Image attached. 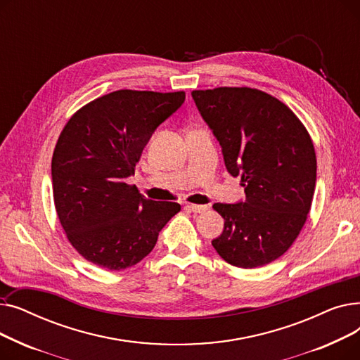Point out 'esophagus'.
Listing matches in <instances>:
<instances>
[{"mask_svg": "<svg viewBox=\"0 0 360 360\" xmlns=\"http://www.w3.org/2000/svg\"><path fill=\"white\" fill-rule=\"evenodd\" d=\"M185 207L193 213H204L207 209H209V205H202V204H186Z\"/></svg>", "mask_w": 360, "mask_h": 360, "instance_id": "obj_1", "label": "esophagus"}]
</instances>
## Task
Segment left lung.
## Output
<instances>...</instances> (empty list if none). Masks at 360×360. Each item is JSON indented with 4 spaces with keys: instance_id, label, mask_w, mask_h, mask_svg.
Instances as JSON below:
<instances>
[{
    "instance_id": "obj_1",
    "label": "left lung",
    "mask_w": 360,
    "mask_h": 360,
    "mask_svg": "<svg viewBox=\"0 0 360 360\" xmlns=\"http://www.w3.org/2000/svg\"><path fill=\"white\" fill-rule=\"evenodd\" d=\"M191 94L221 147L226 169L245 186V201L213 204L224 229L212 245L235 267L266 266L290 248L311 210L312 140L285 103L261 90L217 87Z\"/></svg>"
}]
</instances>
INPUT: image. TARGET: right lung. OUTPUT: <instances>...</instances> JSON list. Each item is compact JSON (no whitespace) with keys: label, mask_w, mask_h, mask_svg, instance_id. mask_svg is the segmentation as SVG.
<instances>
[{"label":"right lung","mask_w":360,"mask_h":360,"mask_svg":"<svg viewBox=\"0 0 360 360\" xmlns=\"http://www.w3.org/2000/svg\"><path fill=\"white\" fill-rule=\"evenodd\" d=\"M185 91L117 90L77 110L52 156V190L63 229L77 252L108 270L136 266L151 252L178 202L147 200L127 179L156 128Z\"/></svg>","instance_id":"right-lung-1"}]
</instances>
